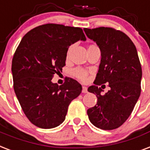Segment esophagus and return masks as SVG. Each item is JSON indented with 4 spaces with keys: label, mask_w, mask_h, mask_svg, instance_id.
Instances as JSON below:
<instances>
[{
    "label": "esophagus",
    "mask_w": 150,
    "mask_h": 150,
    "mask_svg": "<svg viewBox=\"0 0 150 150\" xmlns=\"http://www.w3.org/2000/svg\"><path fill=\"white\" fill-rule=\"evenodd\" d=\"M82 92L83 93H87L88 92V88L85 87V86H83V88H82Z\"/></svg>",
    "instance_id": "34e87169"
}]
</instances>
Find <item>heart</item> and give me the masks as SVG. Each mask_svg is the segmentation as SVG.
Masks as SVG:
<instances>
[{
  "instance_id": "b5f03b06",
  "label": "heart",
  "mask_w": 150,
  "mask_h": 150,
  "mask_svg": "<svg viewBox=\"0 0 150 150\" xmlns=\"http://www.w3.org/2000/svg\"><path fill=\"white\" fill-rule=\"evenodd\" d=\"M73 74H74V76L77 77L78 79L81 80V81H84L87 77V72L86 70H84L82 68H76V69H74V71H73Z\"/></svg>"
}]
</instances>
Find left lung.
I'll return each mask as SVG.
<instances>
[{"label":"left lung","instance_id":"1","mask_svg":"<svg viewBox=\"0 0 150 150\" xmlns=\"http://www.w3.org/2000/svg\"><path fill=\"white\" fill-rule=\"evenodd\" d=\"M83 30L101 51L95 85L88 88L98 101L87 111L88 118L98 128L116 129L129 117L141 94L142 73L136 47L125 33L112 28H84ZM105 83L110 90L102 95V89L98 86Z\"/></svg>","mask_w":150,"mask_h":150}]
</instances>
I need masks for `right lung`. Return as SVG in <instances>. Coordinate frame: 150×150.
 <instances>
[{
  "instance_id": "obj_1",
  "label": "right lung",
  "mask_w": 150,
  "mask_h": 150,
  "mask_svg": "<svg viewBox=\"0 0 150 150\" xmlns=\"http://www.w3.org/2000/svg\"><path fill=\"white\" fill-rule=\"evenodd\" d=\"M86 40L82 29L59 24H45L23 38L12 59L14 90L29 120L49 129L65 120L69 103L78 97L82 86L67 77L59 86L52 81L66 65L68 48Z\"/></svg>"
}]
</instances>
